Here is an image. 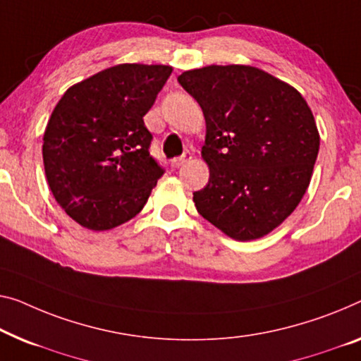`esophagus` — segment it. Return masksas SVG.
Listing matches in <instances>:
<instances>
[{"label": "esophagus", "instance_id": "esophagus-1", "mask_svg": "<svg viewBox=\"0 0 361 361\" xmlns=\"http://www.w3.org/2000/svg\"><path fill=\"white\" fill-rule=\"evenodd\" d=\"M192 159V152L191 150H185V152H183L180 157H176V159H173V166H181V165H185L186 162H190V160Z\"/></svg>", "mask_w": 361, "mask_h": 361}]
</instances>
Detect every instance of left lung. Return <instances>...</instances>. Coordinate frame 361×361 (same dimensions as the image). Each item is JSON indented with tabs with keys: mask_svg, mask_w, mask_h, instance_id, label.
Listing matches in <instances>:
<instances>
[{
	"mask_svg": "<svg viewBox=\"0 0 361 361\" xmlns=\"http://www.w3.org/2000/svg\"><path fill=\"white\" fill-rule=\"evenodd\" d=\"M206 118L209 183L192 192L197 212L235 240H256L298 206L319 152V133L297 89L241 64L178 76Z\"/></svg>",
	"mask_w": 361,
	"mask_h": 361,
	"instance_id": "left-lung-1",
	"label": "left lung"
}]
</instances>
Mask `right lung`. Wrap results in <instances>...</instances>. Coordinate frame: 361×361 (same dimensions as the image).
<instances>
[{
  "mask_svg": "<svg viewBox=\"0 0 361 361\" xmlns=\"http://www.w3.org/2000/svg\"><path fill=\"white\" fill-rule=\"evenodd\" d=\"M171 74L118 64L69 87L43 134V165L58 204L79 225L110 230L146 206L164 166L150 155L144 115Z\"/></svg>",
  "mask_w": 361,
  "mask_h": 361,
  "instance_id": "obj_1",
  "label": "right lung"
}]
</instances>
